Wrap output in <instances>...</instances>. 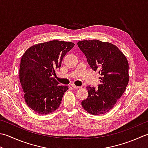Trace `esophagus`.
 Returning a JSON list of instances; mask_svg holds the SVG:
<instances>
[{"mask_svg": "<svg viewBox=\"0 0 148 148\" xmlns=\"http://www.w3.org/2000/svg\"><path fill=\"white\" fill-rule=\"evenodd\" d=\"M72 87H73L74 88H75V89H79V88H82V87H81V86H76L75 85H74V84H72Z\"/></svg>", "mask_w": 148, "mask_h": 148, "instance_id": "1", "label": "esophagus"}]
</instances>
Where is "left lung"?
Instances as JSON below:
<instances>
[{"mask_svg":"<svg viewBox=\"0 0 148 148\" xmlns=\"http://www.w3.org/2000/svg\"><path fill=\"white\" fill-rule=\"evenodd\" d=\"M90 68L99 71L101 84L98 89L87 86L88 95L82 105L94 115L105 114L114 108L129 82V65L124 54L115 45L98 40L77 42Z\"/></svg>","mask_w":148,"mask_h":148,"instance_id":"obj_1","label":"left lung"}]
</instances>
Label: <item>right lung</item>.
<instances>
[{
    "label": "right lung",
    "instance_id": "1",
    "mask_svg": "<svg viewBox=\"0 0 148 148\" xmlns=\"http://www.w3.org/2000/svg\"><path fill=\"white\" fill-rule=\"evenodd\" d=\"M72 42L53 40L29 47L20 60V81L24 99L36 114L47 115L58 109L68 86L59 85L54 76Z\"/></svg>",
    "mask_w": 148,
    "mask_h": 148
}]
</instances>
